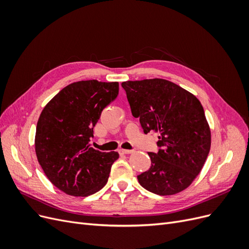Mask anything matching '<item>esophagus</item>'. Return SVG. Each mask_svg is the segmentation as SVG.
<instances>
[{
    "mask_svg": "<svg viewBox=\"0 0 249 249\" xmlns=\"http://www.w3.org/2000/svg\"><path fill=\"white\" fill-rule=\"evenodd\" d=\"M132 153H133V150H130V149H119L120 155H130Z\"/></svg>",
    "mask_w": 249,
    "mask_h": 249,
    "instance_id": "34e87169",
    "label": "esophagus"
}]
</instances>
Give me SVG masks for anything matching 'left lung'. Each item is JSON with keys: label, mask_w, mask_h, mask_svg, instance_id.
Listing matches in <instances>:
<instances>
[{"label": "left lung", "mask_w": 249, "mask_h": 249, "mask_svg": "<svg viewBox=\"0 0 249 249\" xmlns=\"http://www.w3.org/2000/svg\"><path fill=\"white\" fill-rule=\"evenodd\" d=\"M132 114L144 134H159L158 153H148L150 168L137 177L139 184L158 195L185 190L196 178L211 147V130L197 97L164 79L126 81Z\"/></svg>", "instance_id": "obj_1"}]
</instances>
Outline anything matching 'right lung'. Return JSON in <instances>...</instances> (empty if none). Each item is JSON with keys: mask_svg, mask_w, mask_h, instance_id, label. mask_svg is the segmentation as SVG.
Wrapping results in <instances>:
<instances>
[{"mask_svg": "<svg viewBox=\"0 0 249 249\" xmlns=\"http://www.w3.org/2000/svg\"><path fill=\"white\" fill-rule=\"evenodd\" d=\"M118 82L79 81L64 87L43 108L35 152L51 183L72 196H88L107 184L117 152L90 147L102 111L118 95Z\"/></svg>", "mask_w": 249, "mask_h": 249, "instance_id": "obj_1", "label": "right lung"}]
</instances>
